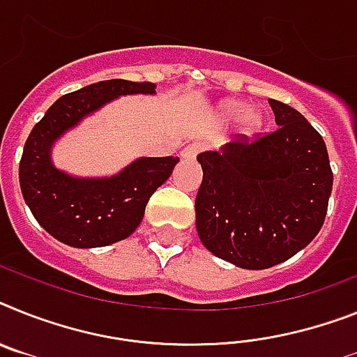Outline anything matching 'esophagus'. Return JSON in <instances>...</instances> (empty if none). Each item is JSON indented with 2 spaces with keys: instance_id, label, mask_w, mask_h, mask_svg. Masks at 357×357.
Wrapping results in <instances>:
<instances>
[{
  "instance_id": "obj_1",
  "label": "esophagus",
  "mask_w": 357,
  "mask_h": 357,
  "mask_svg": "<svg viewBox=\"0 0 357 357\" xmlns=\"http://www.w3.org/2000/svg\"><path fill=\"white\" fill-rule=\"evenodd\" d=\"M202 151H203L202 143H190V145L185 146L183 151H181V158H183V160H194V158H196Z\"/></svg>"
}]
</instances>
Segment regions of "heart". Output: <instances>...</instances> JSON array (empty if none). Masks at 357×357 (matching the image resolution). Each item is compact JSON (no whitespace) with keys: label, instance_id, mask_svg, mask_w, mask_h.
<instances>
[{"label":"heart","instance_id":"obj_1","mask_svg":"<svg viewBox=\"0 0 357 357\" xmlns=\"http://www.w3.org/2000/svg\"><path fill=\"white\" fill-rule=\"evenodd\" d=\"M243 110H245V103L230 100V101H225V103L220 107V116L221 119H225V121H230V119L239 118V116L243 114ZM261 127H263V114L259 112V110L254 109L245 112L243 123H241V128H243L245 134L252 136V134L259 132V128Z\"/></svg>","mask_w":357,"mask_h":357}]
</instances>
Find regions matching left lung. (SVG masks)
<instances>
[{
    "label": "left lung",
    "instance_id": "left-lung-1",
    "mask_svg": "<svg viewBox=\"0 0 357 357\" xmlns=\"http://www.w3.org/2000/svg\"><path fill=\"white\" fill-rule=\"evenodd\" d=\"M280 127L238 134L221 152H202L196 227L214 256L261 271L298 254L321 230L332 169L321 134L290 105L268 100Z\"/></svg>",
    "mask_w": 357,
    "mask_h": 357
}]
</instances>
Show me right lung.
Here are the masks:
<instances>
[{"instance_id": "add662e5", "label": "right lung", "mask_w": 357, "mask_h": 357, "mask_svg": "<svg viewBox=\"0 0 357 357\" xmlns=\"http://www.w3.org/2000/svg\"><path fill=\"white\" fill-rule=\"evenodd\" d=\"M154 83L109 79L61 96L29 134L20 161V187L36 221L70 247H107L128 238L145 206L179 158H142L101 179L72 178L50 161V146L65 130L118 96L154 94Z\"/></svg>"}]
</instances>
